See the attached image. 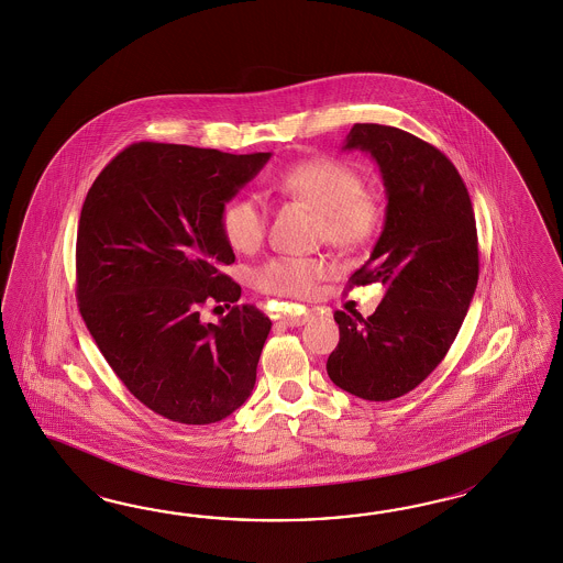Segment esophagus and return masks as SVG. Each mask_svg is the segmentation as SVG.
<instances>
[{
	"mask_svg": "<svg viewBox=\"0 0 563 563\" xmlns=\"http://www.w3.org/2000/svg\"><path fill=\"white\" fill-rule=\"evenodd\" d=\"M308 319H310V312L305 310V312H294V314H286V317L282 319V322H284V324H288V327H302V324H305Z\"/></svg>",
	"mask_w": 563,
	"mask_h": 563,
	"instance_id": "1",
	"label": "esophagus"
}]
</instances>
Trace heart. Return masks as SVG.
<instances>
[{
  "label": "heart",
  "instance_id": "1",
  "mask_svg": "<svg viewBox=\"0 0 563 563\" xmlns=\"http://www.w3.org/2000/svg\"><path fill=\"white\" fill-rule=\"evenodd\" d=\"M277 189L291 199L321 211V234L339 249L368 242L380 224V206L364 191V177L347 162L319 156L296 162L277 177ZM269 209L258 197H236L222 211L225 241L241 253H253L265 241ZM327 274L321 258H272L255 274V286L265 294L310 298Z\"/></svg>",
  "mask_w": 563,
  "mask_h": 563
}]
</instances>
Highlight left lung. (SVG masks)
Returning <instances> with one entry per match:
<instances>
[{"mask_svg": "<svg viewBox=\"0 0 563 563\" xmlns=\"http://www.w3.org/2000/svg\"><path fill=\"white\" fill-rule=\"evenodd\" d=\"M343 150L376 161L388 201L380 239L347 286L386 291L368 319L335 312L327 372L360 399L390 401L434 372L465 321L479 279L475 213L454 164L402 129L355 123Z\"/></svg>", "mask_w": 563, "mask_h": 563, "instance_id": "1", "label": "left lung"}]
</instances>
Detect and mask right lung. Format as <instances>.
<instances>
[{
    "label": "right lung",
    "instance_id": "add662e5",
    "mask_svg": "<svg viewBox=\"0 0 563 563\" xmlns=\"http://www.w3.org/2000/svg\"><path fill=\"white\" fill-rule=\"evenodd\" d=\"M272 158L140 142L98 175L81 206L76 296L100 354L129 393L162 418L206 426L253 393L272 321L232 306L218 324L208 300L234 305L241 286L222 230L225 203Z\"/></svg>",
    "mask_w": 563,
    "mask_h": 563
}]
</instances>
